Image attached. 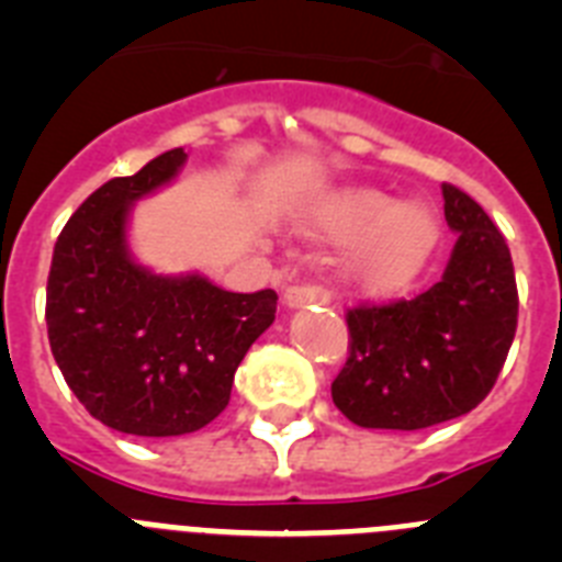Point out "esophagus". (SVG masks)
Listing matches in <instances>:
<instances>
[{"label":"esophagus","mask_w":562,"mask_h":562,"mask_svg":"<svg viewBox=\"0 0 562 562\" xmlns=\"http://www.w3.org/2000/svg\"><path fill=\"white\" fill-rule=\"evenodd\" d=\"M284 304L290 306V310H301V306L310 304L326 306L329 304V292L321 284H292L284 290Z\"/></svg>","instance_id":"34e87169"}]
</instances>
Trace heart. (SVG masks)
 <instances>
[{
	"label": "heart",
	"mask_w": 562,
	"mask_h": 562,
	"mask_svg": "<svg viewBox=\"0 0 562 562\" xmlns=\"http://www.w3.org/2000/svg\"><path fill=\"white\" fill-rule=\"evenodd\" d=\"M326 227L340 241H360L375 233L357 256L355 278L362 290L376 295L411 284L439 241V222L430 207H400L380 191H357L337 200Z\"/></svg>",
	"instance_id": "obj_1"
}]
</instances>
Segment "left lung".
I'll list each match as a JSON object with an SVG mask.
<instances>
[{"label":"left lung","instance_id":"obj_1","mask_svg":"<svg viewBox=\"0 0 562 562\" xmlns=\"http://www.w3.org/2000/svg\"><path fill=\"white\" fill-rule=\"evenodd\" d=\"M459 233L428 292L346 312L349 360L331 382L340 414L360 428L422 430L464 416L493 391L518 329L509 247L484 207L441 186Z\"/></svg>","mask_w":562,"mask_h":562}]
</instances>
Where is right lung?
I'll return each instance as SVG.
<instances>
[{
    "label": "right lung",
    "instance_id": "add662e5",
    "mask_svg": "<svg viewBox=\"0 0 562 562\" xmlns=\"http://www.w3.org/2000/svg\"><path fill=\"white\" fill-rule=\"evenodd\" d=\"M182 148L89 193L53 250L47 337L64 380L106 428L182 436L231 402L233 374L276 321L278 295L227 292L196 276H157L128 252L137 200L171 182Z\"/></svg>",
    "mask_w": 562,
    "mask_h": 562
}]
</instances>
